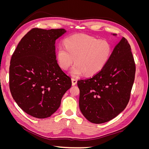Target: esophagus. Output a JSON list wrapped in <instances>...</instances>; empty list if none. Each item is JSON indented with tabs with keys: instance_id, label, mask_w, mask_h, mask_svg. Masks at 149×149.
<instances>
[{
	"instance_id": "34e87169",
	"label": "esophagus",
	"mask_w": 149,
	"mask_h": 149,
	"mask_svg": "<svg viewBox=\"0 0 149 149\" xmlns=\"http://www.w3.org/2000/svg\"><path fill=\"white\" fill-rule=\"evenodd\" d=\"M71 81H72V85L73 86H74L75 84H76V83H77V79H76L72 78Z\"/></svg>"
}]
</instances>
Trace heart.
Masks as SVG:
<instances>
[{"mask_svg":"<svg viewBox=\"0 0 149 149\" xmlns=\"http://www.w3.org/2000/svg\"><path fill=\"white\" fill-rule=\"evenodd\" d=\"M56 49L58 64L66 70L73 63L70 73L74 78L84 73L94 75L100 72L111 55L112 47L106 40H98L86 34H75L67 37Z\"/></svg>","mask_w":149,"mask_h":149,"instance_id":"obj_1","label":"heart"}]
</instances>
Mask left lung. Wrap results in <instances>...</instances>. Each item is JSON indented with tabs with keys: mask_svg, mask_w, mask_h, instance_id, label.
I'll use <instances>...</instances> for the list:
<instances>
[{
	"mask_svg": "<svg viewBox=\"0 0 149 149\" xmlns=\"http://www.w3.org/2000/svg\"><path fill=\"white\" fill-rule=\"evenodd\" d=\"M135 73L131 48L123 37L100 72L91 78L78 81L79 109L83 116L94 124L116 118L129 101Z\"/></svg>",
	"mask_w": 149,
	"mask_h": 149,
	"instance_id": "8db88e82",
	"label": "left lung"
}]
</instances>
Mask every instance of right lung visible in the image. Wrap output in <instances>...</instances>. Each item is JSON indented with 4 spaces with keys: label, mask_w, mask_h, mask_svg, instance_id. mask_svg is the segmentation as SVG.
<instances>
[{
    "label": "right lung",
    "mask_w": 149,
    "mask_h": 149,
    "mask_svg": "<svg viewBox=\"0 0 149 149\" xmlns=\"http://www.w3.org/2000/svg\"><path fill=\"white\" fill-rule=\"evenodd\" d=\"M63 29L30 30L13 52L9 68L12 96L21 109L38 119L50 117L59 108L71 79L56 61L55 41Z\"/></svg>",
    "instance_id": "obj_1"
}]
</instances>
